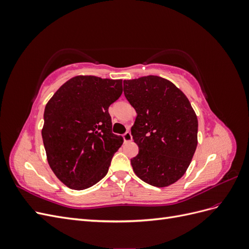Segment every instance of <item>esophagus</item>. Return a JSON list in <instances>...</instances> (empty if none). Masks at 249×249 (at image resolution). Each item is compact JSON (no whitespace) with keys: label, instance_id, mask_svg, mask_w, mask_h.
<instances>
[{"label":"esophagus","instance_id":"34e87169","mask_svg":"<svg viewBox=\"0 0 249 249\" xmlns=\"http://www.w3.org/2000/svg\"><path fill=\"white\" fill-rule=\"evenodd\" d=\"M123 137H124V142H130V141H132V139H133V136H132V134H131L130 132L124 133V134L123 135Z\"/></svg>","mask_w":249,"mask_h":249}]
</instances>
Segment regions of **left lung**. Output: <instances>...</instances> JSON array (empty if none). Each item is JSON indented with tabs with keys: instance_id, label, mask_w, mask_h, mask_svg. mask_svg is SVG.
I'll return each mask as SVG.
<instances>
[{
	"instance_id": "1",
	"label": "left lung",
	"mask_w": 249,
	"mask_h": 249,
	"mask_svg": "<svg viewBox=\"0 0 249 249\" xmlns=\"http://www.w3.org/2000/svg\"><path fill=\"white\" fill-rule=\"evenodd\" d=\"M126 100L137 112L131 132L139 153L131 160L139 178L167 187L182 178L197 146V116L170 81L146 76L124 81Z\"/></svg>"
}]
</instances>
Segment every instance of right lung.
<instances>
[{"mask_svg": "<svg viewBox=\"0 0 249 249\" xmlns=\"http://www.w3.org/2000/svg\"><path fill=\"white\" fill-rule=\"evenodd\" d=\"M122 93L123 80L77 76L47 103L41 130L47 160L71 189H87L107 175L124 142L112 133L108 109Z\"/></svg>", "mask_w": 249, "mask_h": 249, "instance_id": "right-lung-1", "label": "right lung"}]
</instances>
